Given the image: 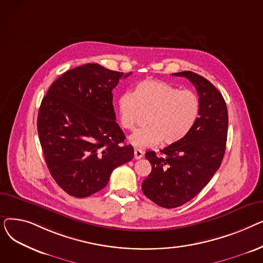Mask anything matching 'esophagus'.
I'll list each match as a JSON object with an SVG mask.
<instances>
[{"label": "esophagus", "instance_id": "1", "mask_svg": "<svg viewBox=\"0 0 263 263\" xmlns=\"http://www.w3.org/2000/svg\"><path fill=\"white\" fill-rule=\"evenodd\" d=\"M144 155H145V153H144L143 150H141V149H134V159L135 160L142 159L144 157Z\"/></svg>", "mask_w": 263, "mask_h": 263}]
</instances>
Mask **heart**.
<instances>
[{
    "instance_id": "b5f03b06",
    "label": "heart",
    "mask_w": 263,
    "mask_h": 263,
    "mask_svg": "<svg viewBox=\"0 0 263 263\" xmlns=\"http://www.w3.org/2000/svg\"><path fill=\"white\" fill-rule=\"evenodd\" d=\"M117 106L121 126L127 130H133L147 114L148 126L130 136V143L137 148L160 141L164 145L180 142L199 114V99L194 91L159 80L136 83L132 92L124 91L119 97Z\"/></svg>"
}]
</instances>
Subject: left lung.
Here are the masks:
<instances>
[{"label":"left lung","mask_w":263,"mask_h":263,"mask_svg":"<svg viewBox=\"0 0 263 263\" xmlns=\"http://www.w3.org/2000/svg\"><path fill=\"white\" fill-rule=\"evenodd\" d=\"M173 74L196 87L199 116L183 140L161 150L163 157L146 153L153 168L142 183L143 193L167 209L190 201L209 183L223 161L228 132L226 102L212 83L192 71Z\"/></svg>","instance_id":"8db88e82"}]
</instances>
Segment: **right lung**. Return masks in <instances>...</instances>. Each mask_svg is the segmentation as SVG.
Listing matches in <instances>:
<instances>
[{"instance_id": "obj_1", "label": "right lung", "mask_w": 263, "mask_h": 263, "mask_svg": "<svg viewBox=\"0 0 263 263\" xmlns=\"http://www.w3.org/2000/svg\"><path fill=\"white\" fill-rule=\"evenodd\" d=\"M98 64L66 71L41 101L37 130L47 166L67 194L83 198L102 190L112 172L133 159L113 106L121 78Z\"/></svg>"}]
</instances>
